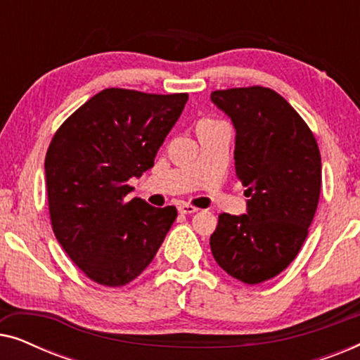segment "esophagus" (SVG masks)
Here are the masks:
<instances>
[{"mask_svg":"<svg viewBox=\"0 0 360 360\" xmlns=\"http://www.w3.org/2000/svg\"><path fill=\"white\" fill-rule=\"evenodd\" d=\"M179 211H180L181 214H193V213H196V211H198V208H195V206L184 203V205L179 206Z\"/></svg>","mask_w":360,"mask_h":360,"instance_id":"34e87169","label":"esophagus"}]
</instances>
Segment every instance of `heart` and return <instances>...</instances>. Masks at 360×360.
I'll return each instance as SVG.
<instances>
[{"label":"heart","mask_w":360,"mask_h":360,"mask_svg":"<svg viewBox=\"0 0 360 360\" xmlns=\"http://www.w3.org/2000/svg\"><path fill=\"white\" fill-rule=\"evenodd\" d=\"M211 122H214V121H211V120H203V121H200V122H198V126H201V124H211Z\"/></svg>","instance_id":"heart-1"}]
</instances>
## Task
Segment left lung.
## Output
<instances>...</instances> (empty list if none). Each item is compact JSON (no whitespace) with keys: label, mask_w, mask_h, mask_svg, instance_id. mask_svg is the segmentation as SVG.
I'll use <instances>...</instances> for the list:
<instances>
[{"label":"left lung","mask_w":360,"mask_h":360,"mask_svg":"<svg viewBox=\"0 0 360 360\" xmlns=\"http://www.w3.org/2000/svg\"><path fill=\"white\" fill-rule=\"evenodd\" d=\"M236 129V176L248 190V213L219 214L210 238L221 269L255 285L297 257L316 213L321 155L307 122L277 91L264 86L211 93Z\"/></svg>","instance_id":"left-lung-1"}]
</instances>
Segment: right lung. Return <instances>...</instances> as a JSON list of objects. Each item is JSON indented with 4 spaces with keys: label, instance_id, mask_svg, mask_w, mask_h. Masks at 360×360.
<instances>
[{
    "label": "right lung",
    "instance_id": "right-lung-1",
    "mask_svg": "<svg viewBox=\"0 0 360 360\" xmlns=\"http://www.w3.org/2000/svg\"><path fill=\"white\" fill-rule=\"evenodd\" d=\"M186 100L106 88L53 134L44 165L52 229L93 282L122 287L139 277L174 224L175 206L129 200L127 180L154 167Z\"/></svg>",
    "mask_w": 360,
    "mask_h": 360
}]
</instances>
